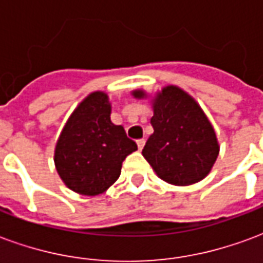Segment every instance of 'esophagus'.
Returning <instances> with one entry per match:
<instances>
[{
    "mask_svg": "<svg viewBox=\"0 0 263 263\" xmlns=\"http://www.w3.org/2000/svg\"><path fill=\"white\" fill-rule=\"evenodd\" d=\"M137 143H138V148L142 149L143 146H145V139H143V138H142V139H138Z\"/></svg>",
    "mask_w": 263,
    "mask_h": 263,
    "instance_id": "34e87169",
    "label": "esophagus"
}]
</instances>
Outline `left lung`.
<instances>
[{"mask_svg":"<svg viewBox=\"0 0 263 263\" xmlns=\"http://www.w3.org/2000/svg\"><path fill=\"white\" fill-rule=\"evenodd\" d=\"M138 98L145 92L134 91ZM154 134L142 155L165 182L187 186L209 175L218 156L213 126L193 98L179 87L169 86L158 94L151 118Z\"/></svg>","mask_w":263,"mask_h":263,"instance_id":"obj_1","label":"left lung"}]
</instances>
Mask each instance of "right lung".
Wrapping results in <instances>:
<instances>
[{
  "label": "right lung",
  "mask_w": 263,
  "mask_h": 263,
  "mask_svg": "<svg viewBox=\"0 0 263 263\" xmlns=\"http://www.w3.org/2000/svg\"><path fill=\"white\" fill-rule=\"evenodd\" d=\"M109 114L107 94L91 92L60 134L54 165L66 186L76 193H104L120 177L124 159L138 149L125 129L111 122Z\"/></svg>",
  "instance_id": "add662e5"
}]
</instances>
